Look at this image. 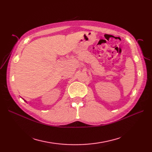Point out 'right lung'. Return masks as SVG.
Segmentation results:
<instances>
[{"label":"right lung","mask_w":152,"mask_h":152,"mask_svg":"<svg viewBox=\"0 0 152 152\" xmlns=\"http://www.w3.org/2000/svg\"><path fill=\"white\" fill-rule=\"evenodd\" d=\"M23 99V100H24V101H25V102H26V101H25V99Z\"/></svg>","instance_id":"obj_1"}]
</instances>
